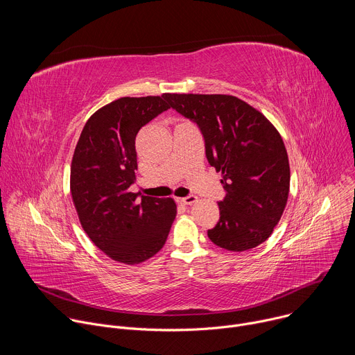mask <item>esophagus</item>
<instances>
[{"mask_svg": "<svg viewBox=\"0 0 355 355\" xmlns=\"http://www.w3.org/2000/svg\"><path fill=\"white\" fill-rule=\"evenodd\" d=\"M177 200L180 202L181 205H192L198 200V198L195 195H188V196H184V198H178Z\"/></svg>", "mask_w": 355, "mask_h": 355, "instance_id": "34e87169", "label": "esophagus"}]
</instances>
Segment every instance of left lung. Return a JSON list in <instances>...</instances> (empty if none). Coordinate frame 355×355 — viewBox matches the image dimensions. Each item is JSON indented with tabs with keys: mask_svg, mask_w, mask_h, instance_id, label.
Listing matches in <instances>:
<instances>
[{
	"mask_svg": "<svg viewBox=\"0 0 355 355\" xmlns=\"http://www.w3.org/2000/svg\"><path fill=\"white\" fill-rule=\"evenodd\" d=\"M168 105L196 123L208 163L222 171L220 218L208 237L229 251L266 241L289 193V163L278 130L257 110L232 95L166 94Z\"/></svg>",
	"mask_w": 355,
	"mask_h": 355,
	"instance_id": "1",
	"label": "left lung"
}]
</instances>
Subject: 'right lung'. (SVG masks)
<instances>
[{
	"label": "right lung",
	"instance_id": "obj_1",
	"mask_svg": "<svg viewBox=\"0 0 355 355\" xmlns=\"http://www.w3.org/2000/svg\"><path fill=\"white\" fill-rule=\"evenodd\" d=\"M168 108L166 94L119 98L87 121L76 146L73 202L88 237L115 261L139 264L153 257L175 219L171 198L140 196L129 189L137 170L136 135Z\"/></svg>",
	"mask_w": 355,
	"mask_h": 355
}]
</instances>
